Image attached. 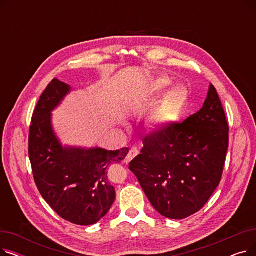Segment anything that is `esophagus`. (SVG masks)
<instances>
[{"instance_id": "34e87169", "label": "esophagus", "mask_w": 256, "mask_h": 256, "mask_svg": "<svg viewBox=\"0 0 256 256\" xmlns=\"http://www.w3.org/2000/svg\"><path fill=\"white\" fill-rule=\"evenodd\" d=\"M139 154V150L137 148V147H132V148L130 150V152H128V156H126V158H124V162L126 163V164H128L130 160H132V158H135Z\"/></svg>"}]
</instances>
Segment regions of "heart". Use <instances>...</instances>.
<instances>
[{"label":"heart","mask_w":256,"mask_h":256,"mask_svg":"<svg viewBox=\"0 0 256 256\" xmlns=\"http://www.w3.org/2000/svg\"><path fill=\"white\" fill-rule=\"evenodd\" d=\"M170 86V80L166 78H160L154 80L156 91H165ZM188 102V92L182 86L171 88L164 100L156 108L152 113V121L158 126H167L176 121Z\"/></svg>","instance_id":"heart-1"}]
</instances>
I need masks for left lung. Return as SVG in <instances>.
<instances>
[{"label": "left lung", "mask_w": 256, "mask_h": 256, "mask_svg": "<svg viewBox=\"0 0 256 256\" xmlns=\"http://www.w3.org/2000/svg\"><path fill=\"white\" fill-rule=\"evenodd\" d=\"M228 132L220 98L210 84L197 113L143 138L141 154L128 168L162 216L180 220L204 206L222 178Z\"/></svg>", "instance_id": "1"}]
</instances>
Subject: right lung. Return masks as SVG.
Listing matches in <instances>:
<instances>
[{"mask_svg": "<svg viewBox=\"0 0 256 256\" xmlns=\"http://www.w3.org/2000/svg\"><path fill=\"white\" fill-rule=\"evenodd\" d=\"M70 87L52 78L40 96L29 132V158L39 193L59 216L76 225H92L109 212L116 197L109 170L128 148H66L52 132L50 112Z\"/></svg>", "mask_w": 256, "mask_h": 256, "instance_id": "right-lung-1", "label": "right lung"}]
</instances>
